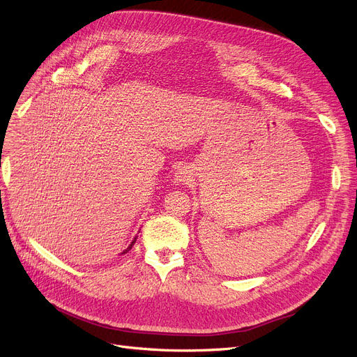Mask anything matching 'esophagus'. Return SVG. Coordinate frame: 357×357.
Wrapping results in <instances>:
<instances>
[{
	"mask_svg": "<svg viewBox=\"0 0 357 357\" xmlns=\"http://www.w3.org/2000/svg\"><path fill=\"white\" fill-rule=\"evenodd\" d=\"M192 178V173L188 167H180L174 173V181L180 184H188Z\"/></svg>",
	"mask_w": 357,
	"mask_h": 357,
	"instance_id": "esophagus-1",
	"label": "esophagus"
}]
</instances>
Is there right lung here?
<instances>
[{"instance_id":"right-lung-1","label":"right lung","mask_w":357,"mask_h":357,"mask_svg":"<svg viewBox=\"0 0 357 357\" xmlns=\"http://www.w3.org/2000/svg\"><path fill=\"white\" fill-rule=\"evenodd\" d=\"M136 239H137V238H134V239H132V242L130 243V247H128V248H127V250H126L124 252H122V254H126V252H128V251H130V250L132 248V245H134V242H136Z\"/></svg>"}]
</instances>
